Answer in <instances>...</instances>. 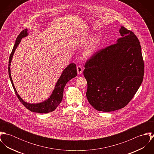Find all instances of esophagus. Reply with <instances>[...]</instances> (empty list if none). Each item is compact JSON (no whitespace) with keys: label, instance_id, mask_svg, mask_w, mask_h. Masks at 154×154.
I'll return each mask as SVG.
<instances>
[{"label":"esophagus","instance_id":"obj_1","mask_svg":"<svg viewBox=\"0 0 154 154\" xmlns=\"http://www.w3.org/2000/svg\"><path fill=\"white\" fill-rule=\"evenodd\" d=\"M77 69V72H78V74L80 75L82 73V71H83V69H82V67L80 66V65H78L76 67Z\"/></svg>","mask_w":154,"mask_h":154}]
</instances>
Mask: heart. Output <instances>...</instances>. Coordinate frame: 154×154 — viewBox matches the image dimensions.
Masks as SVG:
<instances>
[{"mask_svg":"<svg viewBox=\"0 0 154 154\" xmlns=\"http://www.w3.org/2000/svg\"><path fill=\"white\" fill-rule=\"evenodd\" d=\"M96 50V45L93 41L89 43L84 50V54L85 57H89L92 56Z\"/></svg>","mask_w":154,"mask_h":154,"instance_id":"1","label":"heart"}]
</instances>
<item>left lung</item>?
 Segmentation results:
<instances>
[{
	"label": "left lung",
	"instance_id": "8db88e82",
	"mask_svg": "<svg viewBox=\"0 0 154 154\" xmlns=\"http://www.w3.org/2000/svg\"><path fill=\"white\" fill-rule=\"evenodd\" d=\"M114 44L95 52L86 62L84 75L89 104L99 111L126 106L140 86L144 62L140 42L132 31L122 26Z\"/></svg>",
	"mask_w": 154,
	"mask_h": 154
}]
</instances>
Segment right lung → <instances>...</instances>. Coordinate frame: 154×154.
Wrapping results in <instances>:
<instances>
[{
    "mask_svg": "<svg viewBox=\"0 0 154 154\" xmlns=\"http://www.w3.org/2000/svg\"><path fill=\"white\" fill-rule=\"evenodd\" d=\"M27 31H28L27 29H23L20 33V34L18 35L15 44H14V48L11 53L9 59V65H8V72H9V78L11 79V82L12 83V87L14 88L18 98L23 104V106H24V107H26V109H27L28 110L31 111L35 112L38 113H48L54 111L60 104L63 98V89L67 82L69 81H70L71 79L77 76L76 66L75 63H71L66 67V68L64 69L62 74L61 75L60 78L57 81L52 94L50 95L48 99H47L44 102L41 103H38V104H29L23 101L22 98L20 97V95L17 93L16 89L15 88L14 85L13 84V81L11 78V75L10 66H11V60H12L13 55L14 54V52L17 46L21 41L22 38L26 37L28 35Z\"/></svg>",
    "mask_w": 154,
    "mask_h": 154,
    "instance_id": "add662e5",
    "label": "right lung"
}]
</instances>
